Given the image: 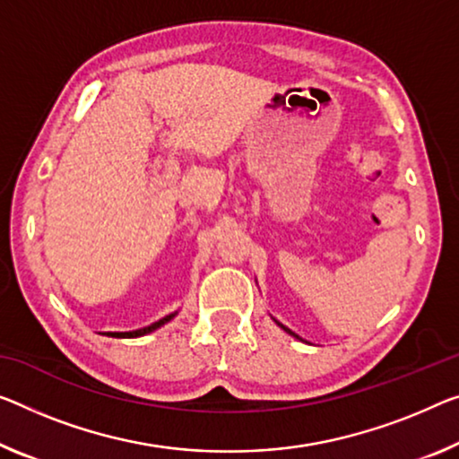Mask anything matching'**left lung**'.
<instances>
[{"instance_id": "left-lung-1", "label": "left lung", "mask_w": 459, "mask_h": 459, "mask_svg": "<svg viewBox=\"0 0 459 459\" xmlns=\"http://www.w3.org/2000/svg\"><path fill=\"white\" fill-rule=\"evenodd\" d=\"M274 322H277V320H274ZM277 324H279V326H281V328H283V330H285V333H289V334H291V336H295V338H299L298 334H295V333H293V330H289V328H287V326H283V324H281V322H277Z\"/></svg>"}]
</instances>
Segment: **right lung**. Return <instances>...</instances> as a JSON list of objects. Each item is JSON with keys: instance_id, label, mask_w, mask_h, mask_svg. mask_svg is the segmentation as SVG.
I'll use <instances>...</instances> for the list:
<instances>
[{"instance_id": "add662e5", "label": "right lung", "mask_w": 459, "mask_h": 459, "mask_svg": "<svg viewBox=\"0 0 459 459\" xmlns=\"http://www.w3.org/2000/svg\"><path fill=\"white\" fill-rule=\"evenodd\" d=\"M174 316H176V312L170 314V316H164V318L158 320V322H153V324H150V326L139 328V330H131V333H104V334L112 336V338H137V336H143V334L153 333V330H158L160 326H164V324L170 322V320L174 318Z\"/></svg>"}]
</instances>
